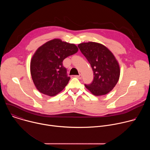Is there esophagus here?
Returning <instances> with one entry per match:
<instances>
[{
    "label": "esophagus",
    "mask_w": 150,
    "mask_h": 150,
    "mask_svg": "<svg viewBox=\"0 0 150 150\" xmlns=\"http://www.w3.org/2000/svg\"><path fill=\"white\" fill-rule=\"evenodd\" d=\"M75 76L76 78H77L79 79L82 78V76H81V75H75Z\"/></svg>",
    "instance_id": "obj_1"
}]
</instances>
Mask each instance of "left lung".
<instances>
[{
    "instance_id": "obj_1",
    "label": "left lung",
    "mask_w": 150,
    "mask_h": 150,
    "mask_svg": "<svg viewBox=\"0 0 150 150\" xmlns=\"http://www.w3.org/2000/svg\"><path fill=\"white\" fill-rule=\"evenodd\" d=\"M78 47L90 63L94 76L91 83L85 84V87L97 96L111 91L120 76L119 66L114 55L97 42H83Z\"/></svg>"
}]
</instances>
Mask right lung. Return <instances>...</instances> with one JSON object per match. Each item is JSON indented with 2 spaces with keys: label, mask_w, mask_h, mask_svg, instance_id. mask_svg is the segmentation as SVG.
<instances>
[{
  "label": "right lung",
  "mask_w": 150,
  "mask_h": 150,
  "mask_svg": "<svg viewBox=\"0 0 150 150\" xmlns=\"http://www.w3.org/2000/svg\"><path fill=\"white\" fill-rule=\"evenodd\" d=\"M78 50L75 45L59 39L50 40L37 50L31 59L30 70L34 83L40 93L54 96L66 87L71 78L63 61Z\"/></svg>",
  "instance_id": "obj_1"
}]
</instances>
